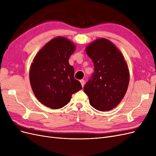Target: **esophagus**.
<instances>
[{"instance_id": "obj_1", "label": "esophagus", "mask_w": 156, "mask_h": 156, "mask_svg": "<svg viewBox=\"0 0 156 156\" xmlns=\"http://www.w3.org/2000/svg\"><path fill=\"white\" fill-rule=\"evenodd\" d=\"M80 82H81L82 87H83L84 85V80H81V81H80Z\"/></svg>"}]
</instances>
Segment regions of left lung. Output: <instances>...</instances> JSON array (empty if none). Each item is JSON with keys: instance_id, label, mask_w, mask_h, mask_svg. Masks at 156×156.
Returning <instances> with one entry per match:
<instances>
[{"instance_id": "obj_1", "label": "left lung", "mask_w": 156, "mask_h": 156, "mask_svg": "<svg viewBox=\"0 0 156 156\" xmlns=\"http://www.w3.org/2000/svg\"><path fill=\"white\" fill-rule=\"evenodd\" d=\"M94 72L84 87L90 105L100 111L112 110L126 93L129 72L121 52L111 41L98 39L86 48Z\"/></svg>"}]
</instances>
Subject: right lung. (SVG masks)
Wrapping results in <instances>:
<instances>
[{
  "mask_svg": "<svg viewBox=\"0 0 156 156\" xmlns=\"http://www.w3.org/2000/svg\"><path fill=\"white\" fill-rule=\"evenodd\" d=\"M75 46L64 37L46 44L33 60L29 77L35 96L42 104L58 109L68 104L73 94L82 89L69 64Z\"/></svg>",
  "mask_w": 156,
  "mask_h": 156,
  "instance_id": "add662e5",
  "label": "right lung"
}]
</instances>
